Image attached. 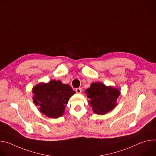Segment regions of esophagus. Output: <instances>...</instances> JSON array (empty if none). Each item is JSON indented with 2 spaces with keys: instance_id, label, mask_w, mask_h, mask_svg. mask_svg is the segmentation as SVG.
Wrapping results in <instances>:
<instances>
[{
  "instance_id": "esophagus-1",
  "label": "esophagus",
  "mask_w": 156,
  "mask_h": 156,
  "mask_svg": "<svg viewBox=\"0 0 156 156\" xmlns=\"http://www.w3.org/2000/svg\"><path fill=\"white\" fill-rule=\"evenodd\" d=\"M76 92L77 93H81V87H78V88H76L75 90Z\"/></svg>"
}]
</instances>
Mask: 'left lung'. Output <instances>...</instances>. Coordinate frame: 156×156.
<instances>
[{
  "instance_id": "1",
  "label": "left lung",
  "mask_w": 156,
  "mask_h": 156,
  "mask_svg": "<svg viewBox=\"0 0 156 156\" xmlns=\"http://www.w3.org/2000/svg\"><path fill=\"white\" fill-rule=\"evenodd\" d=\"M89 104L91 105L93 112L98 115H104L114 108L117 100L120 94L119 89L107 86L101 83H93L90 87L86 89Z\"/></svg>"
}]
</instances>
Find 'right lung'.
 I'll return each mask as SVG.
<instances>
[{"instance_id": "add662e5", "label": "right lung", "mask_w": 156, "mask_h": 156, "mask_svg": "<svg viewBox=\"0 0 156 156\" xmlns=\"http://www.w3.org/2000/svg\"><path fill=\"white\" fill-rule=\"evenodd\" d=\"M33 100L40 112L49 118L57 119L63 115L70 98L75 92L69 84L59 80L41 83L33 88Z\"/></svg>"}]
</instances>
